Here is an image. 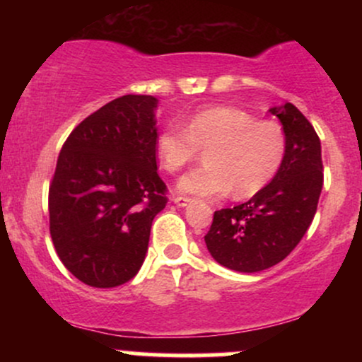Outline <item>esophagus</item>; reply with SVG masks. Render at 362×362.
<instances>
[{"label":"esophagus","instance_id":"34e87169","mask_svg":"<svg viewBox=\"0 0 362 362\" xmlns=\"http://www.w3.org/2000/svg\"><path fill=\"white\" fill-rule=\"evenodd\" d=\"M172 201L175 202L177 206H180V207H185V206H189L190 202H192V199H189V197H180V195H175V197H173Z\"/></svg>","mask_w":362,"mask_h":362}]
</instances>
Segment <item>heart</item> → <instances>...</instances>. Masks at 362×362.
Here are the masks:
<instances>
[{"mask_svg":"<svg viewBox=\"0 0 362 362\" xmlns=\"http://www.w3.org/2000/svg\"><path fill=\"white\" fill-rule=\"evenodd\" d=\"M204 167L187 172L177 189L199 197H221L233 187L236 197H250L279 172L286 136L274 120H259L231 105L195 110L185 127L170 122L156 136V156L167 172H178L207 148Z\"/></svg>","mask_w":362,"mask_h":362,"instance_id":"1","label":"heart"}]
</instances>
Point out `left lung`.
Listing matches in <instances>:
<instances>
[{"instance_id": "left-lung-1", "label": "left lung", "mask_w": 362, "mask_h": 362, "mask_svg": "<svg viewBox=\"0 0 362 362\" xmlns=\"http://www.w3.org/2000/svg\"><path fill=\"white\" fill-rule=\"evenodd\" d=\"M286 136V156L271 184L243 204L216 211L204 236L211 257L236 272H260L294 250L317 213L323 187L322 144L293 103L272 107Z\"/></svg>"}]
</instances>
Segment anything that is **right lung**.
<instances>
[{"instance_id":"1","label":"right lung","mask_w":362,"mask_h":362,"mask_svg":"<svg viewBox=\"0 0 362 362\" xmlns=\"http://www.w3.org/2000/svg\"><path fill=\"white\" fill-rule=\"evenodd\" d=\"M151 95H124L88 115L66 139L49 187L57 255L76 279L115 288L138 274L155 216L167 206L156 167Z\"/></svg>"}]
</instances>
